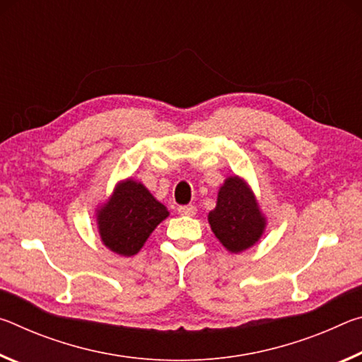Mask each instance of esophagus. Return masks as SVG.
Segmentation results:
<instances>
[{"mask_svg": "<svg viewBox=\"0 0 362 362\" xmlns=\"http://www.w3.org/2000/svg\"><path fill=\"white\" fill-rule=\"evenodd\" d=\"M179 214H182V216L192 217V216H194V214H196V207L192 206V204H188V206H179Z\"/></svg>", "mask_w": 362, "mask_h": 362, "instance_id": "obj_1", "label": "esophagus"}]
</instances>
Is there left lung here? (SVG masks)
Instances as JSON below:
<instances>
[{"mask_svg":"<svg viewBox=\"0 0 362 362\" xmlns=\"http://www.w3.org/2000/svg\"><path fill=\"white\" fill-rule=\"evenodd\" d=\"M207 218L217 240L233 254L252 247L267 226L252 189L238 175L220 187L217 206Z\"/></svg>","mask_w":362,"mask_h":362,"instance_id":"1","label":"left lung"}]
</instances>
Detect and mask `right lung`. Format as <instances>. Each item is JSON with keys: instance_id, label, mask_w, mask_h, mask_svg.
<instances>
[{"instance_id": "obj_1", "label": "right lung", "mask_w": 362, "mask_h": 362, "mask_svg": "<svg viewBox=\"0 0 362 362\" xmlns=\"http://www.w3.org/2000/svg\"><path fill=\"white\" fill-rule=\"evenodd\" d=\"M168 216L166 206L142 183L127 179L119 182L107 203L97 209L100 240L115 254L136 255Z\"/></svg>"}]
</instances>
